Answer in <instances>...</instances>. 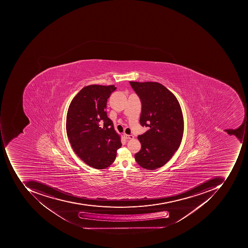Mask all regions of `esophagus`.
I'll return each mask as SVG.
<instances>
[{"instance_id": "esophagus-1", "label": "esophagus", "mask_w": 248, "mask_h": 248, "mask_svg": "<svg viewBox=\"0 0 248 248\" xmlns=\"http://www.w3.org/2000/svg\"><path fill=\"white\" fill-rule=\"evenodd\" d=\"M124 138L126 140H133L134 139V136L133 135L124 134Z\"/></svg>"}]
</instances>
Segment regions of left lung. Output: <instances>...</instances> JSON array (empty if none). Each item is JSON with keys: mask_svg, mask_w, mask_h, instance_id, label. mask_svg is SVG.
Wrapping results in <instances>:
<instances>
[{"mask_svg": "<svg viewBox=\"0 0 248 248\" xmlns=\"http://www.w3.org/2000/svg\"><path fill=\"white\" fill-rule=\"evenodd\" d=\"M130 83L141 100L140 124L149 128L138 136L141 149L135 154V159L143 169L155 170L167 163L181 144L184 130L181 107L174 94L161 83Z\"/></svg>", "mask_w": 248, "mask_h": 248, "instance_id": "1", "label": "left lung"}]
</instances>
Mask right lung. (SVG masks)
Wrapping results in <instances>:
<instances>
[{
    "instance_id": "add662e5",
    "label": "right lung",
    "mask_w": 248,
    "mask_h": 248,
    "mask_svg": "<svg viewBox=\"0 0 248 248\" xmlns=\"http://www.w3.org/2000/svg\"><path fill=\"white\" fill-rule=\"evenodd\" d=\"M115 89L114 85L85 86L71 101L67 112V136L71 147L94 169L112 165L122 147L120 136L106 112L107 100Z\"/></svg>"
}]
</instances>
